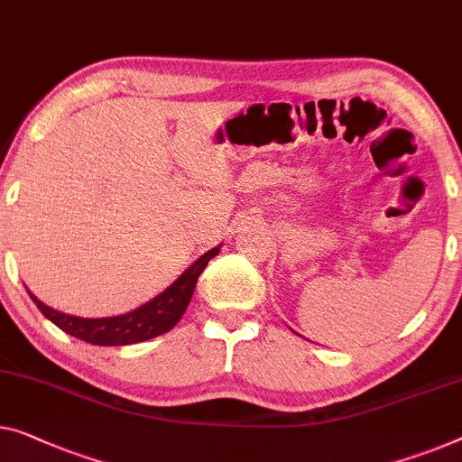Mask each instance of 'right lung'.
I'll list each match as a JSON object with an SVG mask.
<instances>
[{
	"label": "right lung",
	"instance_id": "1",
	"mask_svg": "<svg viewBox=\"0 0 462 462\" xmlns=\"http://www.w3.org/2000/svg\"><path fill=\"white\" fill-rule=\"evenodd\" d=\"M219 253V246L201 254L195 263H192L174 284H170L162 294L155 299L144 302L143 307L134 309V311L116 315V318H99V319H87L77 318V315H68L55 309L47 307L41 302L34 294L29 291L34 305L39 311L45 315L47 319L55 323L66 334L74 336V338L85 340L95 346H126V344H136L143 340H151L155 336H162L170 332L176 326L180 318L187 311L192 292H195L197 280L201 272L208 267L209 259L216 257Z\"/></svg>",
	"mask_w": 462,
	"mask_h": 462
}]
</instances>
